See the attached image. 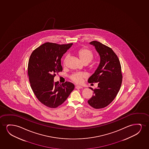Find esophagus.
I'll return each instance as SVG.
<instances>
[{
  "label": "esophagus",
  "instance_id": "esophagus-1",
  "mask_svg": "<svg viewBox=\"0 0 149 149\" xmlns=\"http://www.w3.org/2000/svg\"><path fill=\"white\" fill-rule=\"evenodd\" d=\"M82 87L81 86H75V88L76 89H80V88H82Z\"/></svg>",
  "mask_w": 149,
  "mask_h": 149
}]
</instances>
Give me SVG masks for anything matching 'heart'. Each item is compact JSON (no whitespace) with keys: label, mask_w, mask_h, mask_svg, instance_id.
Wrapping results in <instances>:
<instances>
[{"label":"heart","mask_w":149,"mask_h":149,"mask_svg":"<svg viewBox=\"0 0 149 149\" xmlns=\"http://www.w3.org/2000/svg\"><path fill=\"white\" fill-rule=\"evenodd\" d=\"M76 55L79 58L84 65H88L94 58V53L92 50L86 48H82L76 52ZM67 60V57H65L63 65H65L66 61ZM91 68H94V65H91ZM86 77V75L84 73H76L72 74L70 76V79L74 83L77 84H81L83 82V80Z\"/></svg>","instance_id":"obj_1"}]
</instances>
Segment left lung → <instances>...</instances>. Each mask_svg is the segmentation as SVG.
Listing matches in <instances>:
<instances>
[{
    "mask_svg": "<svg viewBox=\"0 0 149 149\" xmlns=\"http://www.w3.org/2000/svg\"><path fill=\"white\" fill-rule=\"evenodd\" d=\"M100 56V63L96 71L88 80V83H98L93 89V95L88 103L95 109L105 107L116 97L122 82L121 65L118 56L110 47L98 41H92Z\"/></svg>",
    "mask_w": 149,
    "mask_h": 149,
    "instance_id": "8db88e82",
    "label": "left lung"
}]
</instances>
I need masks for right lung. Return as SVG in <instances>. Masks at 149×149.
<instances>
[{
    "instance_id": "obj_1",
    "label": "right lung",
    "mask_w": 149,
    "mask_h": 149,
    "mask_svg": "<svg viewBox=\"0 0 149 149\" xmlns=\"http://www.w3.org/2000/svg\"><path fill=\"white\" fill-rule=\"evenodd\" d=\"M73 43L58 44L47 42L33 51L29 59L28 76L31 89L39 101L55 108L65 101L74 85L66 81H54L56 74L63 71L61 58Z\"/></svg>"
}]
</instances>
